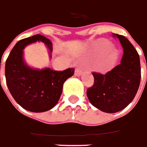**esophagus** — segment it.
Wrapping results in <instances>:
<instances>
[{"instance_id": "34e87169", "label": "esophagus", "mask_w": 147, "mask_h": 147, "mask_svg": "<svg viewBox=\"0 0 147 147\" xmlns=\"http://www.w3.org/2000/svg\"><path fill=\"white\" fill-rule=\"evenodd\" d=\"M82 68L80 66V67H77L75 70V75L76 76H80L82 74Z\"/></svg>"}]
</instances>
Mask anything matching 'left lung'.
<instances>
[{"label": "left lung", "mask_w": 147, "mask_h": 147, "mask_svg": "<svg viewBox=\"0 0 147 147\" xmlns=\"http://www.w3.org/2000/svg\"><path fill=\"white\" fill-rule=\"evenodd\" d=\"M123 48L121 64L106 74L92 72L94 83L87 89L90 103L102 112L121 111L133 100L141 80V66L138 52L123 35H117Z\"/></svg>", "instance_id": "left-lung-1"}]
</instances>
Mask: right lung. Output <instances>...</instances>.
I'll use <instances>...</instances> for the list:
<instances>
[{
	"instance_id": "1",
	"label": "right lung",
	"mask_w": 147,
	"mask_h": 147,
	"mask_svg": "<svg viewBox=\"0 0 147 147\" xmlns=\"http://www.w3.org/2000/svg\"><path fill=\"white\" fill-rule=\"evenodd\" d=\"M42 41L52 50L51 40L41 35L23 38L16 42L5 62L6 84L12 97L23 109L42 112L54 108L62 92L63 83L74 74V69L51 70L33 69L23 62V50L28 44Z\"/></svg>"
}]
</instances>
